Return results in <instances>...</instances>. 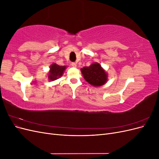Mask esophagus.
Listing matches in <instances>:
<instances>
[{
	"instance_id": "34e87169",
	"label": "esophagus",
	"mask_w": 159,
	"mask_h": 159,
	"mask_svg": "<svg viewBox=\"0 0 159 159\" xmlns=\"http://www.w3.org/2000/svg\"><path fill=\"white\" fill-rule=\"evenodd\" d=\"M71 66H73V67H74V68H76L77 64H76V63H75V62H72V63L71 64Z\"/></svg>"
}]
</instances>
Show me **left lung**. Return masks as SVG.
I'll list each match as a JSON object with an SVG mask.
<instances>
[{
  "label": "left lung",
  "instance_id": "8db88e82",
  "mask_svg": "<svg viewBox=\"0 0 159 159\" xmlns=\"http://www.w3.org/2000/svg\"><path fill=\"white\" fill-rule=\"evenodd\" d=\"M84 79L95 87L103 85L107 81V74L99 64L95 63L81 69Z\"/></svg>",
  "mask_w": 159,
  "mask_h": 159
}]
</instances>
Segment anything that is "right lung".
Instances as JSON below:
<instances>
[{
    "label": "right lung",
    "instance_id": "right-lung-1",
    "mask_svg": "<svg viewBox=\"0 0 159 159\" xmlns=\"http://www.w3.org/2000/svg\"><path fill=\"white\" fill-rule=\"evenodd\" d=\"M66 67L60 66L56 64H53L50 66V70L49 72L48 78L50 80L54 81L59 78L63 74Z\"/></svg>",
    "mask_w": 159,
    "mask_h": 159
}]
</instances>
